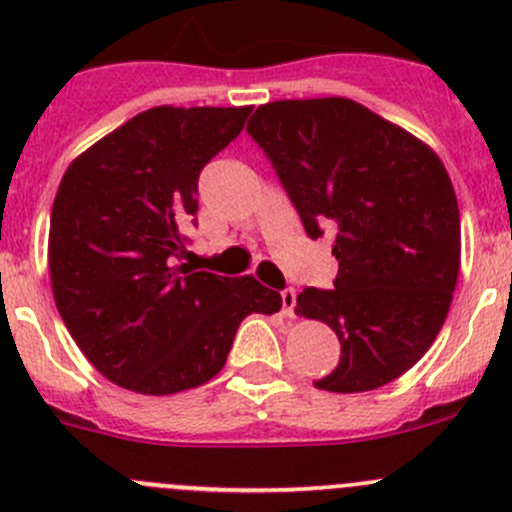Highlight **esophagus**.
Masks as SVG:
<instances>
[{"instance_id": "obj_1", "label": "esophagus", "mask_w": 512, "mask_h": 512, "mask_svg": "<svg viewBox=\"0 0 512 512\" xmlns=\"http://www.w3.org/2000/svg\"><path fill=\"white\" fill-rule=\"evenodd\" d=\"M294 307H297V292H294L292 287L282 289V309H285V314H289V317H292Z\"/></svg>"}]
</instances>
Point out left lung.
<instances>
[{"instance_id": "obj_1", "label": "left lung", "mask_w": 512, "mask_h": 512, "mask_svg": "<svg viewBox=\"0 0 512 512\" xmlns=\"http://www.w3.org/2000/svg\"><path fill=\"white\" fill-rule=\"evenodd\" d=\"M312 240L334 227V289L297 294L299 317L342 344L317 389L399 379L446 322L461 270V213L441 158L352 98L272 101L247 121Z\"/></svg>"}]
</instances>
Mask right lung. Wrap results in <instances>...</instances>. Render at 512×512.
I'll return each instance as SVG.
<instances>
[{
  "label": "right lung",
  "instance_id": "add662e5",
  "mask_svg": "<svg viewBox=\"0 0 512 512\" xmlns=\"http://www.w3.org/2000/svg\"><path fill=\"white\" fill-rule=\"evenodd\" d=\"M252 106H156L66 168L49 227L54 302L86 359L128 391L168 396L220 374L247 314L282 297L252 275L180 265L198 175Z\"/></svg>",
  "mask_w": 512,
  "mask_h": 512
}]
</instances>
